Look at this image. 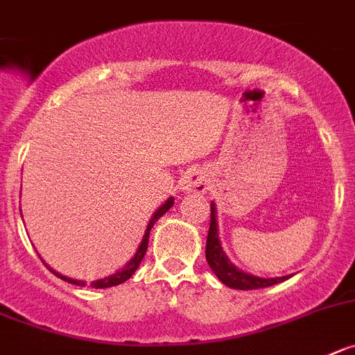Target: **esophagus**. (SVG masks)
I'll list each match as a JSON object with an SVG mask.
<instances>
[{"label": "esophagus", "mask_w": 355, "mask_h": 355, "mask_svg": "<svg viewBox=\"0 0 355 355\" xmlns=\"http://www.w3.org/2000/svg\"><path fill=\"white\" fill-rule=\"evenodd\" d=\"M180 188L183 191H195V193H204L207 190V175L202 168H190L187 174L181 178Z\"/></svg>", "instance_id": "1"}]
</instances>
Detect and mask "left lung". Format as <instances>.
I'll list each match as a JSON object with an SVG mask.
<instances>
[{
  "label": "left lung",
  "mask_w": 355,
  "mask_h": 355,
  "mask_svg": "<svg viewBox=\"0 0 355 355\" xmlns=\"http://www.w3.org/2000/svg\"><path fill=\"white\" fill-rule=\"evenodd\" d=\"M206 260L209 268L213 269L214 275L223 285L236 291H253V288H264L271 287V285L285 282L291 278L288 276H279V278H260V276L250 275V272L241 271L239 268L230 262L227 253L223 252L222 243H220V236H218V222H216V204L211 202V223H209V234H207L206 243Z\"/></svg>",
  "instance_id": "left-lung-1"
}]
</instances>
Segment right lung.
<instances>
[{"instance_id": "obj_1", "label": "right lung", "mask_w": 355, "mask_h": 355, "mask_svg": "<svg viewBox=\"0 0 355 355\" xmlns=\"http://www.w3.org/2000/svg\"><path fill=\"white\" fill-rule=\"evenodd\" d=\"M172 206H174V197H168V199L165 200V202L162 204V206L155 211V214H153L151 220H149L148 227H146V232H144V236H142V241H141V245H139L137 252H135V255H133L132 259L128 260V264H126L125 268H121V269H119V271L114 272V275L107 276V278L96 279V282H93V284H89V287H93V288H107V287H114V285H119V284H123V282H126V279H128L130 276L133 275V272L137 271L139 264H141L142 259H144V255H146V250H148L149 232H151L153 225H155V223L158 222V218L164 216V214L167 213V211L171 209ZM44 264H45V262H44ZM45 266H47V264H45ZM47 268H49V271L52 272V275H56L58 278L64 279V282H67V284L77 285V287H86V285H87L86 282H84V279L68 278V276H64V275H61V272L54 271V269H52L51 266H47Z\"/></svg>"}]
</instances>
